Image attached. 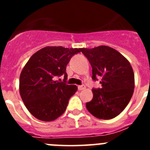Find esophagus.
I'll list each match as a JSON object with an SVG mask.
<instances>
[{
    "instance_id": "esophagus-1",
    "label": "esophagus",
    "mask_w": 150,
    "mask_h": 150,
    "mask_svg": "<svg viewBox=\"0 0 150 150\" xmlns=\"http://www.w3.org/2000/svg\"><path fill=\"white\" fill-rule=\"evenodd\" d=\"M86 88V86L85 85H81V86H78V89L79 90H83Z\"/></svg>"
}]
</instances>
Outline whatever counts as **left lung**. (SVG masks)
Returning a JSON list of instances; mask_svg holds the SVG:
<instances>
[{
  "mask_svg": "<svg viewBox=\"0 0 150 150\" xmlns=\"http://www.w3.org/2000/svg\"><path fill=\"white\" fill-rule=\"evenodd\" d=\"M92 67V79H100V88H92L93 98L86 103L90 113L100 120H111L120 114L132 98L134 74L131 64L110 46L82 48Z\"/></svg>",
  "mask_w": 150,
  "mask_h": 150,
  "instance_id": "8db88e82",
  "label": "left lung"
}]
</instances>
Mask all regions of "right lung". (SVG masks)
Returning <instances> with one entry per match:
<instances>
[{"label": "right lung", "instance_id": "obj_1", "mask_svg": "<svg viewBox=\"0 0 150 150\" xmlns=\"http://www.w3.org/2000/svg\"><path fill=\"white\" fill-rule=\"evenodd\" d=\"M80 50L46 46L26 63L20 74L19 91L34 117L41 121H53L66 110L69 99L77 91L76 86L67 84L66 67ZM61 76H64L63 82L56 80Z\"/></svg>", "mask_w": 150, "mask_h": 150}]
</instances>
